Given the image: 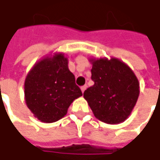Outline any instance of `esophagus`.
<instances>
[{
	"mask_svg": "<svg viewBox=\"0 0 160 160\" xmlns=\"http://www.w3.org/2000/svg\"><path fill=\"white\" fill-rule=\"evenodd\" d=\"M86 88H87V85H83V86L81 87V91H82V92H83L86 90Z\"/></svg>",
	"mask_w": 160,
	"mask_h": 160,
	"instance_id": "34e87169",
	"label": "esophagus"
}]
</instances>
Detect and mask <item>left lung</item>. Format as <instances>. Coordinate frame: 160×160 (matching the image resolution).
Returning <instances> with one entry per match:
<instances>
[{
	"mask_svg": "<svg viewBox=\"0 0 160 160\" xmlns=\"http://www.w3.org/2000/svg\"><path fill=\"white\" fill-rule=\"evenodd\" d=\"M92 86L83 92L96 118L116 125L128 118L140 94L133 71L117 58H90Z\"/></svg>",
	"mask_w": 160,
	"mask_h": 160,
	"instance_id": "obj_1",
	"label": "left lung"
}]
</instances>
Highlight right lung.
Here are the masks:
<instances>
[{
    "label": "right lung",
    "instance_id": "right-lung-1",
    "mask_svg": "<svg viewBox=\"0 0 160 160\" xmlns=\"http://www.w3.org/2000/svg\"><path fill=\"white\" fill-rule=\"evenodd\" d=\"M24 89L27 106L43 123L64 118L71 103L82 96L68 58L60 52L36 62L26 77Z\"/></svg>",
    "mask_w": 160,
    "mask_h": 160
}]
</instances>
